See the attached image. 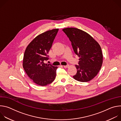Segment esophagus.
Here are the masks:
<instances>
[{
  "mask_svg": "<svg viewBox=\"0 0 121 121\" xmlns=\"http://www.w3.org/2000/svg\"><path fill=\"white\" fill-rule=\"evenodd\" d=\"M63 66H64V68H67V67H68L69 65H63Z\"/></svg>",
  "mask_w": 121,
  "mask_h": 121,
  "instance_id": "esophagus-1",
  "label": "esophagus"
}]
</instances>
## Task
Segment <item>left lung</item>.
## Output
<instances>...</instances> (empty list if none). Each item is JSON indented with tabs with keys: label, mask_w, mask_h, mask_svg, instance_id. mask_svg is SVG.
I'll list each match as a JSON object with an SVG mask.
<instances>
[{
	"label": "left lung",
	"mask_w": 121,
	"mask_h": 121,
	"mask_svg": "<svg viewBox=\"0 0 121 121\" xmlns=\"http://www.w3.org/2000/svg\"><path fill=\"white\" fill-rule=\"evenodd\" d=\"M63 31L69 39L73 50L79 56V65H75L77 74L73 78L80 82L92 79L100 70L103 55L99 43L89 34L75 28H66Z\"/></svg>",
	"instance_id": "left-lung-1"
}]
</instances>
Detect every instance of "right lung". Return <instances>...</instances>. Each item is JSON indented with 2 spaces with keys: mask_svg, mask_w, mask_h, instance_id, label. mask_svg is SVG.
I'll use <instances>...</instances> for the list:
<instances>
[{
  "mask_svg": "<svg viewBox=\"0 0 121 121\" xmlns=\"http://www.w3.org/2000/svg\"><path fill=\"white\" fill-rule=\"evenodd\" d=\"M59 29L45 31L34 38L28 44L23 59V67L36 84L45 86L52 83L56 77L57 66L44 63Z\"/></svg>",
  "mask_w": 121,
  "mask_h": 121,
  "instance_id": "add662e5",
  "label": "right lung"
}]
</instances>
